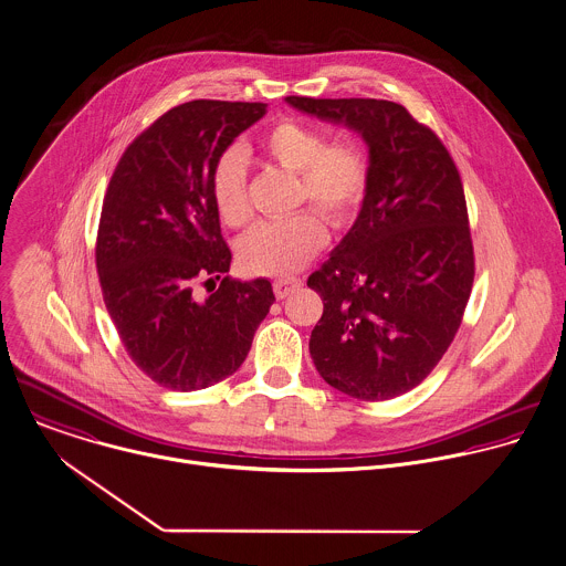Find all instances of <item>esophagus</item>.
Returning <instances> with one entry per match:
<instances>
[{
    "label": "esophagus",
    "instance_id": "1",
    "mask_svg": "<svg viewBox=\"0 0 566 566\" xmlns=\"http://www.w3.org/2000/svg\"><path fill=\"white\" fill-rule=\"evenodd\" d=\"M300 286H302V280H300V277H293V275L273 280V293H275L277 300H284L286 295H291V293L297 291Z\"/></svg>",
    "mask_w": 566,
    "mask_h": 566
}]
</instances>
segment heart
<instances>
[{
	"label": "heart",
	"mask_w": 566,
	"mask_h": 566,
	"mask_svg": "<svg viewBox=\"0 0 566 566\" xmlns=\"http://www.w3.org/2000/svg\"><path fill=\"white\" fill-rule=\"evenodd\" d=\"M258 154L273 167L295 176L293 205L308 202L333 229L359 213L370 167L353 140L326 143V136L295 118H280L258 138ZM211 198L227 227L251 218L249 174L238 149L220 154L211 169ZM326 242V227L313 211H297L282 222H260L240 242V264L255 275H286L302 269Z\"/></svg>",
	"instance_id": "b5f03b06"
}]
</instances>
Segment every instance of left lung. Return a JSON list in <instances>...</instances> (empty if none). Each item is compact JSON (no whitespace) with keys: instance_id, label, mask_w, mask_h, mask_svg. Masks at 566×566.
Instances as JSON below:
<instances>
[{"instance_id":"8db88e82","label":"left lung","mask_w":566,"mask_h":566,"mask_svg":"<svg viewBox=\"0 0 566 566\" xmlns=\"http://www.w3.org/2000/svg\"><path fill=\"white\" fill-rule=\"evenodd\" d=\"M286 101L348 125L370 147L359 218L308 277L324 302L308 344L315 368L361 401L406 395L454 342L474 284L461 174L443 140L395 101Z\"/></svg>"}]
</instances>
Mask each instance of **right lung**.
Segmentation results:
<instances>
[{"label": "right lung", "instance_id": "obj_1", "mask_svg": "<svg viewBox=\"0 0 566 566\" xmlns=\"http://www.w3.org/2000/svg\"><path fill=\"white\" fill-rule=\"evenodd\" d=\"M264 112L211 98L176 105L127 145L109 178L96 233L103 302L132 361L167 390L233 375L275 302L269 280L224 277L231 251L211 198L216 160ZM200 283L212 284L207 298Z\"/></svg>", "mask_w": 566, "mask_h": 566}]
</instances>
